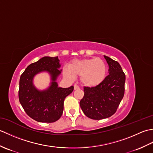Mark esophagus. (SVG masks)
Returning <instances> with one entry per match:
<instances>
[{"instance_id":"obj_1","label":"esophagus","mask_w":153,"mask_h":153,"mask_svg":"<svg viewBox=\"0 0 153 153\" xmlns=\"http://www.w3.org/2000/svg\"><path fill=\"white\" fill-rule=\"evenodd\" d=\"M79 89V87L77 85H74V90H76V89Z\"/></svg>"}]
</instances>
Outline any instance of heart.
Here are the masks:
<instances>
[{
	"label": "heart",
	"mask_w": 153,
	"mask_h": 153,
	"mask_svg": "<svg viewBox=\"0 0 153 153\" xmlns=\"http://www.w3.org/2000/svg\"><path fill=\"white\" fill-rule=\"evenodd\" d=\"M64 76L68 79H74L80 76V82L89 87H95L105 80L107 73V66L101 58H84L72 61L69 68H64Z\"/></svg>",
	"instance_id": "1"
}]
</instances>
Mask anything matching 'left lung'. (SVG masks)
<instances>
[{
    "label": "left lung",
    "instance_id": "1",
    "mask_svg": "<svg viewBox=\"0 0 153 153\" xmlns=\"http://www.w3.org/2000/svg\"><path fill=\"white\" fill-rule=\"evenodd\" d=\"M108 64L105 80L95 87H84V96L79 105L86 116L93 120L109 118L114 114L125 91L126 75L117 61L104 56Z\"/></svg>",
    "mask_w": 153,
    "mask_h": 153
}]
</instances>
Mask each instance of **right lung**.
<instances>
[{
	"label": "right lung",
	"instance_id": "obj_1",
	"mask_svg": "<svg viewBox=\"0 0 153 153\" xmlns=\"http://www.w3.org/2000/svg\"><path fill=\"white\" fill-rule=\"evenodd\" d=\"M58 56H45L27 67L19 79L18 97L19 102L27 114L39 122L52 123L57 121L63 113L64 101L74 91V87H58L56 82L61 73ZM48 71L51 75L50 88L41 92L33 85L35 74L41 71Z\"/></svg>",
	"mask_w": 153,
	"mask_h": 153
}]
</instances>
